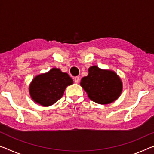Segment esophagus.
Segmentation results:
<instances>
[{"instance_id": "1", "label": "esophagus", "mask_w": 154, "mask_h": 154, "mask_svg": "<svg viewBox=\"0 0 154 154\" xmlns=\"http://www.w3.org/2000/svg\"><path fill=\"white\" fill-rule=\"evenodd\" d=\"M79 81H80V78H79V76H76V77L74 78V82H75V83H76V84L79 83Z\"/></svg>"}]
</instances>
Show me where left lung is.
Returning <instances> with one entry per match:
<instances>
[{"instance_id": "8db88e82", "label": "left lung", "mask_w": 154, "mask_h": 154, "mask_svg": "<svg viewBox=\"0 0 154 154\" xmlns=\"http://www.w3.org/2000/svg\"><path fill=\"white\" fill-rule=\"evenodd\" d=\"M80 85L90 100L107 105L117 100L122 90V81L114 72L101 69L97 66L89 68V74L81 79Z\"/></svg>"}]
</instances>
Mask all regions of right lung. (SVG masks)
Instances as JSON below:
<instances>
[{
    "mask_svg": "<svg viewBox=\"0 0 154 154\" xmlns=\"http://www.w3.org/2000/svg\"><path fill=\"white\" fill-rule=\"evenodd\" d=\"M73 82L67 73L53 68L45 74L36 75L32 80L29 87L31 98L39 105L49 107L61 98L66 87Z\"/></svg>",
    "mask_w": 154,
    "mask_h": 154,
    "instance_id": "add662e5",
    "label": "right lung"
}]
</instances>
